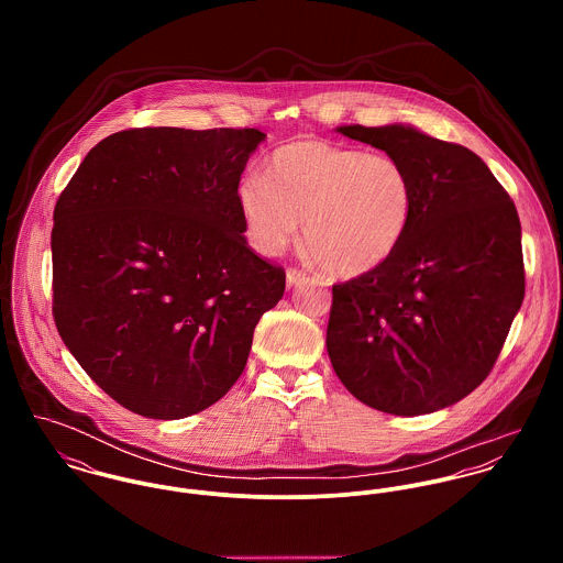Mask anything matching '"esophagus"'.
<instances>
[{"instance_id": "esophagus-1", "label": "esophagus", "mask_w": 563, "mask_h": 563, "mask_svg": "<svg viewBox=\"0 0 563 563\" xmlns=\"http://www.w3.org/2000/svg\"><path fill=\"white\" fill-rule=\"evenodd\" d=\"M306 277H308V273H306L303 268L290 266V268L286 271V279H288V286H295V284H299V282H303Z\"/></svg>"}]
</instances>
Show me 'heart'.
Masks as SVG:
<instances>
[{"label":"heart","mask_w":563,"mask_h":563,"mask_svg":"<svg viewBox=\"0 0 563 563\" xmlns=\"http://www.w3.org/2000/svg\"><path fill=\"white\" fill-rule=\"evenodd\" d=\"M251 244L266 255L297 236L322 268L362 275L399 246L416 212L409 166L386 152L327 141H295L271 154L262 175L239 184Z\"/></svg>","instance_id":"heart-1"}]
</instances>
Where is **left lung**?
Listing matches in <instances>:
<instances>
[{
	"instance_id": "1",
	"label": "left lung",
	"mask_w": 563,
	"mask_h": 563,
	"mask_svg": "<svg viewBox=\"0 0 563 563\" xmlns=\"http://www.w3.org/2000/svg\"><path fill=\"white\" fill-rule=\"evenodd\" d=\"M338 132L409 166L416 212L382 266L333 284L331 366L357 401L386 413L462 401L494 368L525 299L516 206L457 143L402 125Z\"/></svg>"
}]
</instances>
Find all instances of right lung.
Masks as SVG:
<instances>
[{
    "label": "right lung",
    "instance_id": "add662e5",
    "mask_svg": "<svg viewBox=\"0 0 563 563\" xmlns=\"http://www.w3.org/2000/svg\"><path fill=\"white\" fill-rule=\"evenodd\" d=\"M266 134L132 128L97 143L54 210V321L125 409L197 413L241 377L286 271L242 236L239 184Z\"/></svg>",
    "mask_w": 563,
    "mask_h": 563
}]
</instances>
